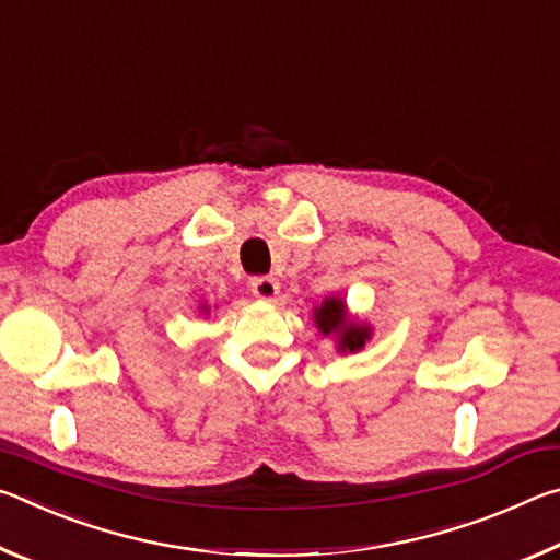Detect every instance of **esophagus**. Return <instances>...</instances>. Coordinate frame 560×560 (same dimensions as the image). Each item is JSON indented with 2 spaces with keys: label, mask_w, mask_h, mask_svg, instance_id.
Instances as JSON below:
<instances>
[{
  "label": "esophagus",
  "mask_w": 560,
  "mask_h": 560,
  "mask_svg": "<svg viewBox=\"0 0 560 560\" xmlns=\"http://www.w3.org/2000/svg\"><path fill=\"white\" fill-rule=\"evenodd\" d=\"M249 287L254 296L264 301H271L279 293V281L273 277H254Z\"/></svg>",
  "instance_id": "esophagus-1"
}]
</instances>
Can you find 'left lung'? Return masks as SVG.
I'll return each instance as SVG.
<instances>
[{
	"label": "left lung",
	"instance_id": "obj_1",
	"mask_svg": "<svg viewBox=\"0 0 560 560\" xmlns=\"http://www.w3.org/2000/svg\"><path fill=\"white\" fill-rule=\"evenodd\" d=\"M316 324L326 336L338 330L340 350H350V353L358 348H363L368 336H371V330H368L365 326L346 324V306L340 299H328L324 306L316 308Z\"/></svg>",
	"mask_w": 560,
	"mask_h": 560
}]
</instances>
